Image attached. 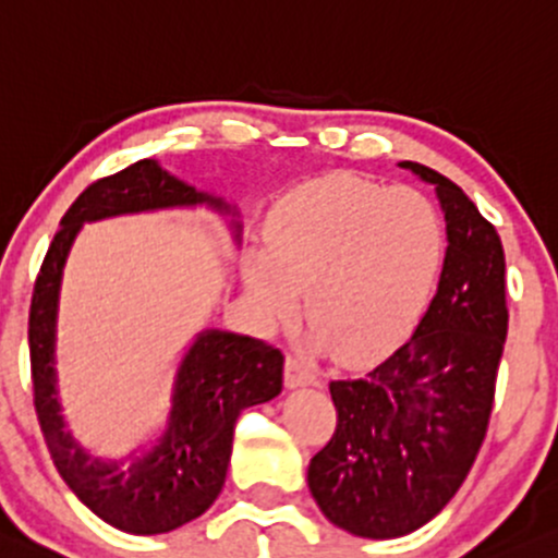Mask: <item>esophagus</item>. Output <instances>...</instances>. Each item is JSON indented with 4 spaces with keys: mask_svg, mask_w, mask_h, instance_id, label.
Segmentation results:
<instances>
[{
    "mask_svg": "<svg viewBox=\"0 0 558 558\" xmlns=\"http://www.w3.org/2000/svg\"><path fill=\"white\" fill-rule=\"evenodd\" d=\"M317 381V372L312 366L304 364L299 355H288L286 359V385L291 389L296 387H306Z\"/></svg>",
    "mask_w": 558,
    "mask_h": 558,
    "instance_id": "obj_1",
    "label": "esophagus"
}]
</instances>
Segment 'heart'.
I'll use <instances>...</instances> for the list:
<instances>
[{
	"instance_id": "heart-1",
	"label": "heart",
	"mask_w": 558,
	"mask_h": 558,
	"mask_svg": "<svg viewBox=\"0 0 558 558\" xmlns=\"http://www.w3.org/2000/svg\"><path fill=\"white\" fill-rule=\"evenodd\" d=\"M441 257L445 228L424 194L327 177L278 199L267 241L244 254V286L267 325L293 317L306 291L314 343L364 361L413 325Z\"/></svg>"
}]
</instances>
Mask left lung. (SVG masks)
<instances>
[{"instance_id":"1","label":"left lung","mask_w":558,"mask_h":558,"mask_svg":"<svg viewBox=\"0 0 558 558\" xmlns=\"http://www.w3.org/2000/svg\"><path fill=\"white\" fill-rule=\"evenodd\" d=\"M436 186L447 223L439 286L411 338L364 377L330 381L332 439L308 462V492L332 525L400 538L434 520L471 473L507 340L505 250L454 181Z\"/></svg>"}]
</instances>
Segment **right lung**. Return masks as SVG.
<instances>
[{
  "mask_svg": "<svg viewBox=\"0 0 558 558\" xmlns=\"http://www.w3.org/2000/svg\"><path fill=\"white\" fill-rule=\"evenodd\" d=\"M194 205L236 215L223 199L171 177L153 158L93 181L64 213L33 288V402L46 447L77 499L104 522L132 535L171 533L207 512L226 483L241 411L278 398L283 389V353L278 348L250 335L205 330L181 359L169 424L143 458H93L66 432L57 387V319L64 265L80 228L117 215ZM233 231L239 241V220H233Z\"/></svg>",
  "mask_w": 558,
  "mask_h": 558,
  "instance_id": "add662e5",
  "label": "right lung"
}]
</instances>
